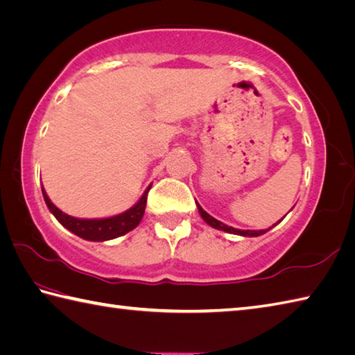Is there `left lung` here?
<instances>
[{"instance_id":"left-lung-1","label":"left lung","mask_w":355,"mask_h":355,"mask_svg":"<svg viewBox=\"0 0 355 355\" xmlns=\"http://www.w3.org/2000/svg\"><path fill=\"white\" fill-rule=\"evenodd\" d=\"M198 210H199L200 216H202V219L205 220V223L209 224V225H211L213 229L223 230V232H227V233H233V235H241V236H259V235H263V233H266V230H238V229H233V227L225 225V224L220 223V220L210 216L209 213H207L205 210H202V207H200V205H198Z\"/></svg>"}]
</instances>
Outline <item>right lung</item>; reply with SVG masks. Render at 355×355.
<instances>
[{
	"instance_id": "add662e5",
	"label": "right lung",
	"mask_w": 355,
	"mask_h": 355,
	"mask_svg": "<svg viewBox=\"0 0 355 355\" xmlns=\"http://www.w3.org/2000/svg\"><path fill=\"white\" fill-rule=\"evenodd\" d=\"M150 189L151 185L145 190L142 198L139 199V202L136 205H132L130 210L120 213V215L103 219H78L69 216L51 202V199L46 195L44 190L43 198L52 215L57 218L60 224L66 227L69 232H72L73 235H77L86 241H108L117 236H122L130 230L136 229L145 213L146 196H148Z\"/></svg>"
}]
</instances>
